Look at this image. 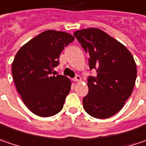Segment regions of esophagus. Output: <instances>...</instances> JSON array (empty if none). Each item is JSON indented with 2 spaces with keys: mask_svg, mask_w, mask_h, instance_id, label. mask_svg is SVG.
Listing matches in <instances>:
<instances>
[{
  "mask_svg": "<svg viewBox=\"0 0 146 146\" xmlns=\"http://www.w3.org/2000/svg\"><path fill=\"white\" fill-rule=\"evenodd\" d=\"M73 81L75 82H81L82 81V78L80 76H78V75H77L74 78H73Z\"/></svg>",
  "mask_w": 146,
  "mask_h": 146,
  "instance_id": "34e87169",
  "label": "esophagus"
}]
</instances>
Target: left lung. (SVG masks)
Returning a JSON list of instances; mask_svg holds the SVG:
<instances>
[{"label":"left lung","mask_w":146,"mask_h":146,"mask_svg":"<svg viewBox=\"0 0 146 146\" xmlns=\"http://www.w3.org/2000/svg\"><path fill=\"white\" fill-rule=\"evenodd\" d=\"M89 55V68L97 77L88 80V94L82 100L87 113L106 119L117 113L131 95L137 69L131 53L103 30L88 28L73 34Z\"/></svg>","instance_id":"left-lung-1"}]
</instances>
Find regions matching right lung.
I'll return each instance as SVG.
<instances>
[{"instance_id":"1","label":"right lung","mask_w":146,"mask_h":146,"mask_svg":"<svg viewBox=\"0 0 146 146\" xmlns=\"http://www.w3.org/2000/svg\"><path fill=\"white\" fill-rule=\"evenodd\" d=\"M73 40L67 32L45 30L16 53L12 63L14 82L23 102L34 114L48 117L63 109L72 82L65 76L51 73L63 49Z\"/></svg>"}]
</instances>
